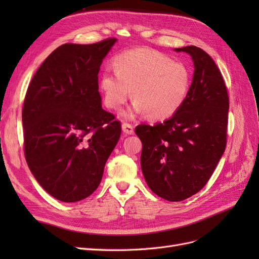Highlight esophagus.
Here are the masks:
<instances>
[{"mask_svg":"<svg viewBox=\"0 0 259 259\" xmlns=\"http://www.w3.org/2000/svg\"><path fill=\"white\" fill-rule=\"evenodd\" d=\"M122 131L124 134L126 135H133L134 134V127H133V125L130 123H123L122 124Z\"/></svg>","mask_w":259,"mask_h":259,"instance_id":"1","label":"esophagus"}]
</instances>
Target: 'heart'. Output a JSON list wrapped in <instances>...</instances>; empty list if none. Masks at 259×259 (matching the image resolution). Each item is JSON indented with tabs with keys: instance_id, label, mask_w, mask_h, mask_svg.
Wrapping results in <instances>:
<instances>
[{
	"instance_id": "heart-1",
	"label": "heart",
	"mask_w": 259,
	"mask_h": 259,
	"mask_svg": "<svg viewBox=\"0 0 259 259\" xmlns=\"http://www.w3.org/2000/svg\"><path fill=\"white\" fill-rule=\"evenodd\" d=\"M114 72L101 74L99 89L105 105L119 109L133 95L137 99L126 117L148 113L153 120H165L179 111L190 90V70L180 61L150 49L124 52L113 59Z\"/></svg>"
}]
</instances>
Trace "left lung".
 <instances>
[{
	"label": "left lung",
	"instance_id": "1",
	"mask_svg": "<svg viewBox=\"0 0 259 259\" xmlns=\"http://www.w3.org/2000/svg\"><path fill=\"white\" fill-rule=\"evenodd\" d=\"M175 51L190 54L194 65L185 104L164 123L135 128L146 183L171 202L190 198L213 175L226 149L229 110L225 81L209 55L193 45Z\"/></svg>",
	"mask_w": 259,
	"mask_h": 259
}]
</instances>
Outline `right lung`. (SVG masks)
Returning <instances> with one entry per match:
<instances>
[{"label": "right lung", "mask_w": 259, "mask_h": 259, "mask_svg": "<svg viewBox=\"0 0 259 259\" xmlns=\"http://www.w3.org/2000/svg\"><path fill=\"white\" fill-rule=\"evenodd\" d=\"M116 38L60 45L44 60L23 100V151L30 170L52 197L77 202L95 191L121 136L104 110L98 72Z\"/></svg>", "instance_id": "obj_1"}]
</instances>
